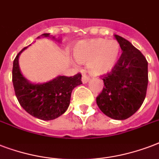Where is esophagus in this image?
I'll return each mask as SVG.
<instances>
[{
	"label": "esophagus",
	"mask_w": 159,
	"mask_h": 159,
	"mask_svg": "<svg viewBox=\"0 0 159 159\" xmlns=\"http://www.w3.org/2000/svg\"><path fill=\"white\" fill-rule=\"evenodd\" d=\"M82 82H83V83H87V82L89 81V77H88V75L85 74V73H83V74H82Z\"/></svg>",
	"instance_id": "esophagus-1"
}]
</instances>
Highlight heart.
Here are the masks:
<instances>
[{
	"label": "heart",
	"mask_w": 159,
	"mask_h": 159,
	"mask_svg": "<svg viewBox=\"0 0 159 159\" xmlns=\"http://www.w3.org/2000/svg\"><path fill=\"white\" fill-rule=\"evenodd\" d=\"M121 54L119 43L103 38L82 41L74 48V56L82 63L88 62V71L92 75L101 76L113 69Z\"/></svg>",
	"instance_id": "1"
}]
</instances>
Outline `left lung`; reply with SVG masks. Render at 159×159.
I'll return each mask as SVG.
<instances>
[{"label":"left lung","mask_w":159,"mask_h":159,"mask_svg":"<svg viewBox=\"0 0 159 159\" xmlns=\"http://www.w3.org/2000/svg\"><path fill=\"white\" fill-rule=\"evenodd\" d=\"M123 52L112 71L102 76L104 87L97 104L107 117L117 120L130 117L139 109L147 93L148 61L128 40L115 35Z\"/></svg>","instance_id":"1"}]
</instances>
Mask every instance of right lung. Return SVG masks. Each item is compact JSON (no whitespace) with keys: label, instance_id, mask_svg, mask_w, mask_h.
Segmentation results:
<instances>
[{"label":"right lung","instance_id":"1","mask_svg":"<svg viewBox=\"0 0 159 159\" xmlns=\"http://www.w3.org/2000/svg\"><path fill=\"white\" fill-rule=\"evenodd\" d=\"M50 34L45 33L47 37ZM26 47L18 53L13 61L12 82L18 102L23 109L31 116L49 121L62 115L68 108L71 92L82 84V74L72 77L59 76L43 84H32L23 77L20 71L18 57Z\"/></svg>","mask_w":159,"mask_h":159}]
</instances>
